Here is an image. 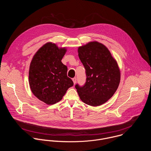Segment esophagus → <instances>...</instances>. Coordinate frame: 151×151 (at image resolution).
<instances>
[{
  "mask_svg": "<svg viewBox=\"0 0 151 151\" xmlns=\"http://www.w3.org/2000/svg\"><path fill=\"white\" fill-rule=\"evenodd\" d=\"M72 80H73V82L74 84H75L76 82V78H73L72 79Z\"/></svg>",
  "mask_w": 151,
  "mask_h": 151,
  "instance_id": "obj_1",
  "label": "esophagus"
}]
</instances>
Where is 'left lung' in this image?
Segmentation results:
<instances>
[{"mask_svg":"<svg viewBox=\"0 0 151 151\" xmlns=\"http://www.w3.org/2000/svg\"><path fill=\"white\" fill-rule=\"evenodd\" d=\"M78 52L87 76L84 86L75 85L79 98L90 106H100L113 96L119 86L121 72L117 61L97 41L79 47Z\"/></svg>","mask_w":151,"mask_h":151,"instance_id":"obj_1","label":"left lung"}]
</instances>
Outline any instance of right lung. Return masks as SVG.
I'll list each match as a JSON object with an SVG mask.
<instances>
[{"label":"right lung","instance_id":"1","mask_svg":"<svg viewBox=\"0 0 151 151\" xmlns=\"http://www.w3.org/2000/svg\"><path fill=\"white\" fill-rule=\"evenodd\" d=\"M66 51V47L58 48L49 42L37 51L31 61L29 72L30 90L39 100L47 104L60 101L73 85L67 76V66L61 62Z\"/></svg>","mask_w":151,"mask_h":151}]
</instances>
